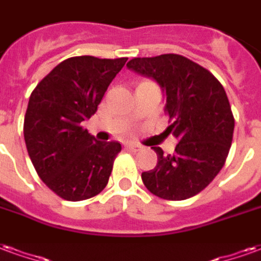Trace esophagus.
Returning <instances> with one entry per match:
<instances>
[{
    "label": "esophagus",
    "instance_id": "obj_1",
    "mask_svg": "<svg viewBox=\"0 0 261 261\" xmlns=\"http://www.w3.org/2000/svg\"><path fill=\"white\" fill-rule=\"evenodd\" d=\"M125 149L130 150V151H139V150H142V146L136 143H126L125 144Z\"/></svg>",
    "mask_w": 261,
    "mask_h": 261
}]
</instances>
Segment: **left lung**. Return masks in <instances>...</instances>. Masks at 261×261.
Segmentation results:
<instances>
[{
  "instance_id": "obj_1",
  "label": "left lung",
  "mask_w": 261,
  "mask_h": 261,
  "mask_svg": "<svg viewBox=\"0 0 261 261\" xmlns=\"http://www.w3.org/2000/svg\"><path fill=\"white\" fill-rule=\"evenodd\" d=\"M163 87L172 132L174 154L151 147L159 161L142 174L144 186L165 200H185L206 188L225 164L235 119L222 85L210 70L184 55L133 58L126 64Z\"/></svg>"
}]
</instances>
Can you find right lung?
Instances as JSON below:
<instances>
[{
  "instance_id": "obj_1",
  "label": "right lung",
  "mask_w": 261,
  "mask_h": 261,
  "mask_svg": "<svg viewBox=\"0 0 261 261\" xmlns=\"http://www.w3.org/2000/svg\"><path fill=\"white\" fill-rule=\"evenodd\" d=\"M126 61L72 57L30 94L23 122L28 153L40 179L64 200H86L107 186L121 144L98 142L81 123L96 114Z\"/></svg>"
}]
</instances>
